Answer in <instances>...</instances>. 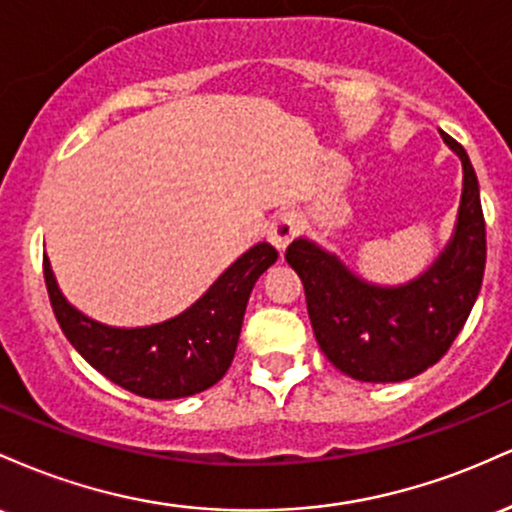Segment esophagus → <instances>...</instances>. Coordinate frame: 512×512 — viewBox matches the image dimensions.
<instances>
[{"label":"esophagus","mask_w":512,"mask_h":512,"mask_svg":"<svg viewBox=\"0 0 512 512\" xmlns=\"http://www.w3.org/2000/svg\"><path fill=\"white\" fill-rule=\"evenodd\" d=\"M296 216L293 214H279L276 219L269 223L267 228V240L274 245L276 250L284 252L289 248V243L296 236Z\"/></svg>","instance_id":"34e87169"}]
</instances>
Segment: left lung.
I'll use <instances>...</instances> for the list:
<instances>
[{
	"instance_id": "8db88e82",
	"label": "left lung",
	"mask_w": 512,
	"mask_h": 512,
	"mask_svg": "<svg viewBox=\"0 0 512 512\" xmlns=\"http://www.w3.org/2000/svg\"><path fill=\"white\" fill-rule=\"evenodd\" d=\"M462 163V197L445 248L402 284H375L313 238L286 262L301 276L315 339L334 368L363 383H402L440 361L472 313L486 264L479 180L467 151L440 132Z\"/></svg>"
}]
</instances>
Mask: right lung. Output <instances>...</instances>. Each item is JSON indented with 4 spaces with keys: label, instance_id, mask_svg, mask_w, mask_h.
<instances>
[{
    "label": "right lung",
    "instance_id": "add662e5",
    "mask_svg": "<svg viewBox=\"0 0 512 512\" xmlns=\"http://www.w3.org/2000/svg\"><path fill=\"white\" fill-rule=\"evenodd\" d=\"M274 262L272 245H252L182 313L156 325L113 327L67 301L43 255L52 310L69 344L110 383L149 399L190 397L219 383L236 356L252 286Z\"/></svg>",
    "mask_w": 512,
    "mask_h": 512
}]
</instances>
